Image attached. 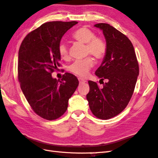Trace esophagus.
I'll list each match as a JSON object with an SVG mask.
<instances>
[{
  "label": "esophagus",
  "instance_id": "1",
  "mask_svg": "<svg viewBox=\"0 0 158 158\" xmlns=\"http://www.w3.org/2000/svg\"><path fill=\"white\" fill-rule=\"evenodd\" d=\"M78 81H79L80 84H83V83H85V82H86V81H85V80H84V79L81 78V77H79Z\"/></svg>",
  "mask_w": 158,
  "mask_h": 158
}]
</instances>
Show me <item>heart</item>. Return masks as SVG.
<instances>
[{
  "mask_svg": "<svg viewBox=\"0 0 158 158\" xmlns=\"http://www.w3.org/2000/svg\"><path fill=\"white\" fill-rule=\"evenodd\" d=\"M72 38L77 42L85 44V53L86 55H92L96 60H101L106 57L107 52V44L105 39L95 36V32L86 26L79 27L72 35ZM58 53L62 59L69 58L67 46L64 43L58 46ZM94 65V60L91 57L85 59L76 60L69 66V72L76 76L83 77L89 72Z\"/></svg>",
  "mask_w": 158,
  "mask_h": 158,
  "instance_id": "heart-1",
  "label": "heart"
}]
</instances>
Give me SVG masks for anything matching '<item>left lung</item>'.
I'll return each instance as SVG.
<instances>
[{"mask_svg":"<svg viewBox=\"0 0 158 158\" xmlns=\"http://www.w3.org/2000/svg\"><path fill=\"white\" fill-rule=\"evenodd\" d=\"M95 27L103 30L107 52L95 72L103 87L88 81L87 99L93 114L106 120L120 114L128 106L139 76V64L133 45L125 35L107 23H98ZM104 79L107 83H103Z\"/></svg>","mask_w":158,"mask_h":158,"instance_id":"8db88e82","label":"left lung"}]
</instances>
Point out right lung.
Returning <instances> with one entry per match:
<instances>
[{"mask_svg":"<svg viewBox=\"0 0 158 158\" xmlns=\"http://www.w3.org/2000/svg\"><path fill=\"white\" fill-rule=\"evenodd\" d=\"M77 23L47 22L29 32L19 48L18 80L21 89L32 110L44 119L55 120L64 114L69 99L78 86V80L71 73H65L60 81L51 76L61 66L58 53L61 39Z\"/></svg>","mask_w":158,"mask_h":158,"instance_id":"obj_1","label":"right lung"}]
</instances>
